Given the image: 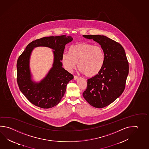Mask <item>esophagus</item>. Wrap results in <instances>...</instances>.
<instances>
[{
	"mask_svg": "<svg viewBox=\"0 0 149 149\" xmlns=\"http://www.w3.org/2000/svg\"><path fill=\"white\" fill-rule=\"evenodd\" d=\"M79 78V77L78 76H74V80H77Z\"/></svg>",
	"mask_w": 149,
	"mask_h": 149,
	"instance_id": "34e87169",
	"label": "esophagus"
}]
</instances>
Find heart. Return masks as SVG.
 <instances>
[{"label":"heart","instance_id":"1","mask_svg":"<svg viewBox=\"0 0 149 149\" xmlns=\"http://www.w3.org/2000/svg\"><path fill=\"white\" fill-rule=\"evenodd\" d=\"M104 54L102 48L97 45L82 42L71 46L69 54L64 53L62 62L68 71L71 72L78 62L79 71L87 77L97 75L104 64Z\"/></svg>","mask_w":149,"mask_h":149}]
</instances>
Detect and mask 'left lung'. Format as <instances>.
<instances>
[{
  "mask_svg": "<svg viewBox=\"0 0 149 149\" xmlns=\"http://www.w3.org/2000/svg\"><path fill=\"white\" fill-rule=\"evenodd\" d=\"M101 45L104 54L101 71L87 80L83 96L89 104L97 108L107 107L124 92L129 72L125 51L119 43L105 36L83 35Z\"/></svg>",
  "mask_w": 149,
  "mask_h": 149,
  "instance_id": "left-lung-1",
  "label": "left lung"
}]
</instances>
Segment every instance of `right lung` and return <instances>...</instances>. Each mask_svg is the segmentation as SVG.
<instances>
[{
  "label": "right lung",
  "mask_w": 149,
  "mask_h": 149,
  "mask_svg": "<svg viewBox=\"0 0 149 149\" xmlns=\"http://www.w3.org/2000/svg\"><path fill=\"white\" fill-rule=\"evenodd\" d=\"M73 38L66 35L38 39L28 45L17 61V81L19 90L32 104L48 109L59 103L66 91L67 84L73 76L62 67V57L65 45ZM43 46L52 49L54 54L52 68L40 82L31 79L29 59L34 47Z\"/></svg>",
  "instance_id": "right-lung-1"
}]
</instances>
